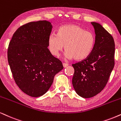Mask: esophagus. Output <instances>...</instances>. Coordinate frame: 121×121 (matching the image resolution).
<instances>
[{
    "instance_id": "obj_1",
    "label": "esophagus",
    "mask_w": 121,
    "mask_h": 121,
    "mask_svg": "<svg viewBox=\"0 0 121 121\" xmlns=\"http://www.w3.org/2000/svg\"><path fill=\"white\" fill-rule=\"evenodd\" d=\"M62 65H63V66L64 68H66V67H67L68 66V64H66V63H62Z\"/></svg>"
}]
</instances>
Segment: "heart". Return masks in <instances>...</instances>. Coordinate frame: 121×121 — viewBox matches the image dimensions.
Masks as SVG:
<instances>
[{
  "mask_svg": "<svg viewBox=\"0 0 121 121\" xmlns=\"http://www.w3.org/2000/svg\"><path fill=\"white\" fill-rule=\"evenodd\" d=\"M95 42V35L93 32L71 24L62 26L57 30L56 35H50L47 44L52 55L59 56L64 47L66 57L81 61L91 54Z\"/></svg>",
  "mask_w": 121,
  "mask_h": 121,
  "instance_id": "1",
  "label": "heart"
}]
</instances>
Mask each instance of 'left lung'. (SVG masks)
I'll return each instance as SVG.
<instances>
[{
  "mask_svg": "<svg viewBox=\"0 0 121 121\" xmlns=\"http://www.w3.org/2000/svg\"><path fill=\"white\" fill-rule=\"evenodd\" d=\"M91 23L96 37L94 49L86 59L72 65L74 69L73 87L84 98L94 97L104 88L114 66L113 38L100 24Z\"/></svg>",
  "mask_w": 121,
  "mask_h": 121,
  "instance_id": "1",
  "label": "left lung"
}]
</instances>
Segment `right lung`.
Instances as JSON below:
<instances>
[{
    "instance_id": "add662e5",
    "label": "right lung",
    "mask_w": 121,
    "mask_h": 121,
    "mask_svg": "<svg viewBox=\"0 0 121 121\" xmlns=\"http://www.w3.org/2000/svg\"><path fill=\"white\" fill-rule=\"evenodd\" d=\"M52 28L47 21L28 23L17 29L9 44L8 61L13 78L20 89L30 97L45 94L55 75L64 68L47 48Z\"/></svg>"
}]
</instances>
